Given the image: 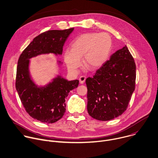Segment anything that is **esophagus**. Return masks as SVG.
<instances>
[{
	"label": "esophagus",
	"mask_w": 158,
	"mask_h": 158,
	"mask_svg": "<svg viewBox=\"0 0 158 158\" xmlns=\"http://www.w3.org/2000/svg\"><path fill=\"white\" fill-rule=\"evenodd\" d=\"M86 80V77L85 76H81L80 78H79V81H80V83L81 84H83L84 83V82Z\"/></svg>",
	"instance_id": "1"
}]
</instances>
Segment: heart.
Returning <instances> with one entry per match:
<instances>
[{"label":"heart","instance_id":"b5f03b06","mask_svg":"<svg viewBox=\"0 0 158 158\" xmlns=\"http://www.w3.org/2000/svg\"><path fill=\"white\" fill-rule=\"evenodd\" d=\"M112 46V40L107 33H86L78 36L66 49L64 60L72 73L77 72L83 61L92 69L101 67L107 60Z\"/></svg>","mask_w":158,"mask_h":158}]
</instances>
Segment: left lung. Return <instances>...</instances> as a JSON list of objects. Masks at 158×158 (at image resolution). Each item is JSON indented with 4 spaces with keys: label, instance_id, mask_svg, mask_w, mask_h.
Returning a JSON list of instances; mask_svg holds the SVG:
<instances>
[{
    "label": "left lung",
    "instance_id": "obj_1",
    "mask_svg": "<svg viewBox=\"0 0 158 158\" xmlns=\"http://www.w3.org/2000/svg\"><path fill=\"white\" fill-rule=\"evenodd\" d=\"M135 63L125 46L112 54L92 78H86L89 115L101 121L122 115L135 90Z\"/></svg>",
    "mask_w": 158,
    "mask_h": 158
}]
</instances>
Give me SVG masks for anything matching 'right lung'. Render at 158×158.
Listing matches in <instances>:
<instances>
[{
	"instance_id": "right-lung-1",
	"label": "right lung",
	"mask_w": 158,
	"mask_h": 158,
	"mask_svg": "<svg viewBox=\"0 0 158 158\" xmlns=\"http://www.w3.org/2000/svg\"><path fill=\"white\" fill-rule=\"evenodd\" d=\"M74 28L49 30L34 38L21 54L17 69L16 89L26 111L33 118L53 123L65 114V98L78 87V80L69 81L58 75L44 86H38L30 72V59L42 54H62L63 46ZM58 65L62 63L57 60Z\"/></svg>"
}]
</instances>
